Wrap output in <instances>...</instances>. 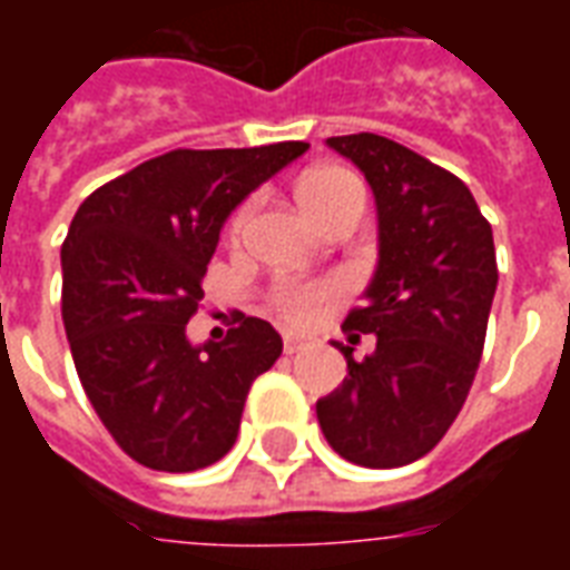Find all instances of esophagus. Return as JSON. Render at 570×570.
I'll use <instances>...</instances> for the list:
<instances>
[{"instance_id": "34e87169", "label": "esophagus", "mask_w": 570, "mask_h": 570, "mask_svg": "<svg viewBox=\"0 0 570 570\" xmlns=\"http://www.w3.org/2000/svg\"><path fill=\"white\" fill-rule=\"evenodd\" d=\"M298 347H302V338H298V335H293V333H286L284 335V351H286V354H296Z\"/></svg>"}]
</instances>
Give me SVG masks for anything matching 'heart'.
<instances>
[{
  "label": "heart",
  "instance_id": "b5f03b06",
  "mask_svg": "<svg viewBox=\"0 0 570 570\" xmlns=\"http://www.w3.org/2000/svg\"><path fill=\"white\" fill-rule=\"evenodd\" d=\"M296 195L302 200V207L311 213V219H317L326 207H333L345 198H363V186L357 183V176L347 174L342 167H314L308 174L298 179ZM249 204H244L232 219V235H240L247 228ZM333 296L330 284H284L277 286V308L284 311L286 317L293 321H305L311 317V311L321 305L323 298Z\"/></svg>",
  "mask_w": 570,
  "mask_h": 570
}]
</instances>
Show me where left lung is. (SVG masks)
I'll list each match as a JSON object with an SVG mask.
<instances>
[{
	"instance_id": "1",
	"label": "left lung",
	"mask_w": 570,
	"mask_h": 570,
	"mask_svg": "<svg viewBox=\"0 0 570 570\" xmlns=\"http://www.w3.org/2000/svg\"><path fill=\"white\" fill-rule=\"evenodd\" d=\"M326 146L366 176L379 216V262L347 342L375 338L347 360L345 382L317 400L326 442L345 461L391 470L419 461L445 436L479 370L498 289L494 237L470 188L419 151L379 134Z\"/></svg>"
}]
</instances>
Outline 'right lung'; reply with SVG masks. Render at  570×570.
Instances as JSON below:
<instances>
[{"label":"right lung","mask_w":570,"mask_h":570,"mask_svg":"<svg viewBox=\"0 0 570 570\" xmlns=\"http://www.w3.org/2000/svg\"><path fill=\"white\" fill-rule=\"evenodd\" d=\"M308 151L176 149L85 198L60 249L63 326L79 382L106 430L142 466L191 473L235 445L249 384L284 342L237 314L225 338L191 342L188 317L237 204Z\"/></svg>","instance_id":"right-lung-1"}]
</instances>
